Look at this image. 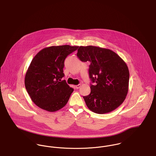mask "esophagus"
Here are the masks:
<instances>
[{
    "instance_id": "obj_1",
    "label": "esophagus",
    "mask_w": 156,
    "mask_h": 156,
    "mask_svg": "<svg viewBox=\"0 0 156 156\" xmlns=\"http://www.w3.org/2000/svg\"><path fill=\"white\" fill-rule=\"evenodd\" d=\"M80 87H81V84H78V85H75V88H76V89H78V88H80Z\"/></svg>"
}]
</instances>
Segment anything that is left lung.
Listing matches in <instances>:
<instances>
[{"label": "left lung", "instance_id": "8db88e82", "mask_svg": "<svg viewBox=\"0 0 156 156\" xmlns=\"http://www.w3.org/2000/svg\"><path fill=\"white\" fill-rule=\"evenodd\" d=\"M78 58L90 62L89 76L92 83L91 93L84 96L88 108L98 114L112 112L124 101L128 92L129 72L119 55L108 48L80 46Z\"/></svg>", "mask_w": 156, "mask_h": 156}]
</instances>
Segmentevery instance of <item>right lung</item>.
<instances>
[{"mask_svg": "<svg viewBox=\"0 0 156 156\" xmlns=\"http://www.w3.org/2000/svg\"><path fill=\"white\" fill-rule=\"evenodd\" d=\"M79 46H50L40 50L31 61L25 76V88L34 103L54 112L68 103L73 89L61 81L65 58Z\"/></svg>", "mask_w": 156, "mask_h": 156, "instance_id": "1", "label": "right lung"}]
</instances>
